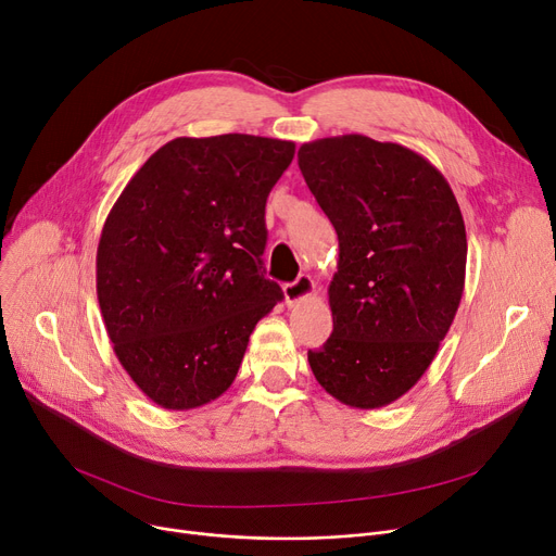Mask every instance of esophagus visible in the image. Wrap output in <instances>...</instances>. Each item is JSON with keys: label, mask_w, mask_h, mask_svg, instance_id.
<instances>
[{"label": "esophagus", "mask_w": 556, "mask_h": 556, "mask_svg": "<svg viewBox=\"0 0 556 556\" xmlns=\"http://www.w3.org/2000/svg\"><path fill=\"white\" fill-rule=\"evenodd\" d=\"M313 288H316V283H313V279H311L308 275H300L293 283H286V286H283L286 304L293 306V304L306 300V298L313 293Z\"/></svg>", "instance_id": "obj_1"}]
</instances>
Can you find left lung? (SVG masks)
<instances>
[{
  "label": "left lung",
  "instance_id": "8db88e82",
  "mask_svg": "<svg viewBox=\"0 0 556 556\" xmlns=\"http://www.w3.org/2000/svg\"><path fill=\"white\" fill-rule=\"evenodd\" d=\"M298 163L338 233L333 331L308 350V366L338 402L393 404L431 366L462 302V208L437 167L397 142L320 138Z\"/></svg>",
  "mask_w": 556,
  "mask_h": 556
}]
</instances>
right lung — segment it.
<instances>
[{
    "instance_id": "add662e5",
    "label": "right lung",
    "mask_w": 556,
    "mask_h": 556,
    "mask_svg": "<svg viewBox=\"0 0 556 556\" xmlns=\"http://www.w3.org/2000/svg\"><path fill=\"white\" fill-rule=\"evenodd\" d=\"M295 142L250 134L165 142L119 192L98 245L115 356L170 412L220 397L283 298L265 279V202Z\"/></svg>"
}]
</instances>
